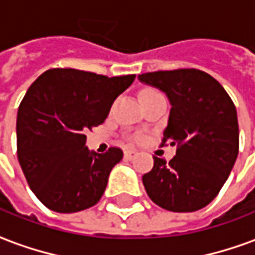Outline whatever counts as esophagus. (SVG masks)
Returning <instances> with one entry per match:
<instances>
[{"mask_svg":"<svg viewBox=\"0 0 255 255\" xmlns=\"http://www.w3.org/2000/svg\"><path fill=\"white\" fill-rule=\"evenodd\" d=\"M134 155H136V150H131V148L125 150V158H133Z\"/></svg>","mask_w":255,"mask_h":255,"instance_id":"obj_1","label":"esophagus"}]
</instances>
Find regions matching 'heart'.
<instances>
[{
	"label": "heart",
	"instance_id": "heart-1",
	"mask_svg": "<svg viewBox=\"0 0 255 255\" xmlns=\"http://www.w3.org/2000/svg\"><path fill=\"white\" fill-rule=\"evenodd\" d=\"M151 91V90H150ZM144 93H148V91H144ZM137 140H138V138H137Z\"/></svg>",
	"mask_w": 255,
	"mask_h": 255
}]
</instances>
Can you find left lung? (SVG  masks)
<instances>
[{
	"label": "left lung",
	"instance_id": "8db88e82",
	"mask_svg": "<svg viewBox=\"0 0 255 255\" xmlns=\"http://www.w3.org/2000/svg\"><path fill=\"white\" fill-rule=\"evenodd\" d=\"M140 82L166 93L171 114L161 147L176 145L169 162L154 158L143 175L148 197L172 212L204 208L218 196L239 154V124L232 98L198 69L143 73Z\"/></svg>",
	"mask_w": 255,
	"mask_h": 255
}]
</instances>
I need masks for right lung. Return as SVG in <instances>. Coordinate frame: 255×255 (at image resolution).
Segmentation results:
<instances>
[{"label": "right lung", "mask_w": 255, "mask_h": 255, "mask_svg": "<svg viewBox=\"0 0 255 255\" xmlns=\"http://www.w3.org/2000/svg\"><path fill=\"white\" fill-rule=\"evenodd\" d=\"M136 75L108 77L54 68L37 77L17 110V161L31 191L47 208L69 214L100 201L124 152H90L86 131L104 124L114 101Z\"/></svg>", "instance_id": "obj_1"}]
</instances>
